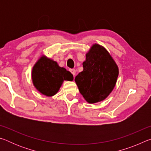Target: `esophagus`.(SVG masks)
Segmentation results:
<instances>
[{"label":"esophagus","mask_w":151,"mask_h":151,"mask_svg":"<svg viewBox=\"0 0 151 151\" xmlns=\"http://www.w3.org/2000/svg\"><path fill=\"white\" fill-rule=\"evenodd\" d=\"M69 70H70V72L73 75L74 77H75V74H76V70L75 69H70Z\"/></svg>","instance_id":"esophagus-1"}]
</instances>
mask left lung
I'll return each instance as SVG.
<instances>
[{
	"mask_svg": "<svg viewBox=\"0 0 151 151\" xmlns=\"http://www.w3.org/2000/svg\"><path fill=\"white\" fill-rule=\"evenodd\" d=\"M83 70L75 81L84 99L90 104L101 102L115 86L119 68L115 61L103 47L92 46L83 63Z\"/></svg>",
	"mask_w": 151,
	"mask_h": 151,
	"instance_id": "left-lung-1",
	"label": "left lung"
}]
</instances>
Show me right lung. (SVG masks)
<instances>
[{
	"instance_id": "1",
	"label": "right lung",
	"mask_w": 151,
	"mask_h": 151,
	"mask_svg": "<svg viewBox=\"0 0 151 151\" xmlns=\"http://www.w3.org/2000/svg\"><path fill=\"white\" fill-rule=\"evenodd\" d=\"M32 80L38 91L52 96L58 93L64 81H73V75L56 61L42 56L33 66Z\"/></svg>"
}]
</instances>
